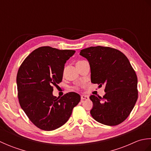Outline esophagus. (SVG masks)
<instances>
[{
	"mask_svg": "<svg viewBox=\"0 0 151 151\" xmlns=\"http://www.w3.org/2000/svg\"><path fill=\"white\" fill-rule=\"evenodd\" d=\"M89 99V97L87 95H82L81 96V101H84V100H88V99Z\"/></svg>",
	"mask_w": 151,
	"mask_h": 151,
	"instance_id": "obj_1",
	"label": "esophagus"
}]
</instances>
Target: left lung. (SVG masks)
I'll use <instances>...</instances> for the list:
<instances>
[{
	"label": "left lung",
	"instance_id": "left-lung-1",
	"mask_svg": "<svg viewBox=\"0 0 151 151\" xmlns=\"http://www.w3.org/2000/svg\"><path fill=\"white\" fill-rule=\"evenodd\" d=\"M88 60L91 81L104 84L103 98L92 95L90 114L95 120L115 126L129 116L137 99V78L129 59L121 51L107 47H91L81 50Z\"/></svg>",
	"mask_w": 151,
	"mask_h": 151
}]
</instances>
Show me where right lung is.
<instances>
[{"instance_id": "right-lung-1", "label": "right lung", "mask_w": 151, "mask_h": 151, "mask_svg": "<svg viewBox=\"0 0 151 151\" xmlns=\"http://www.w3.org/2000/svg\"><path fill=\"white\" fill-rule=\"evenodd\" d=\"M75 50L41 47L24 60L17 75L19 102L30 120L39 129L50 131L68 121L81 96L69 92L60 99L52 86L62 82L64 66Z\"/></svg>"}]
</instances>
